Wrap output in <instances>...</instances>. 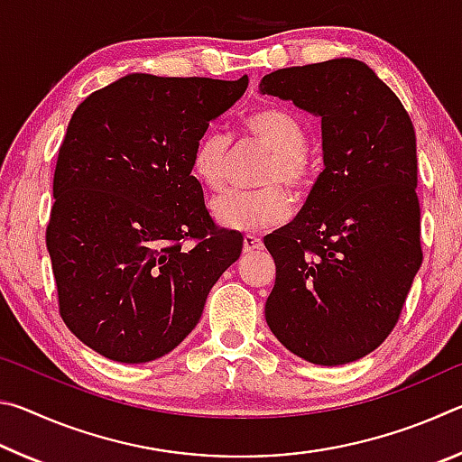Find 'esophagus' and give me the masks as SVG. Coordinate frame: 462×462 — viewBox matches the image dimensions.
Listing matches in <instances>:
<instances>
[{"instance_id": "34e87169", "label": "esophagus", "mask_w": 462, "mask_h": 462, "mask_svg": "<svg viewBox=\"0 0 462 462\" xmlns=\"http://www.w3.org/2000/svg\"><path fill=\"white\" fill-rule=\"evenodd\" d=\"M263 248V240L256 236V234H246L245 240H242V250L245 253H254V250H261Z\"/></svg>"}]
</instances>
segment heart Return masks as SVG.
<instances>
[{"label": "heart", "instance_id": "obj_1", "mask_svg": "<svg viewBox=\"0 0 462 462\" xmlns=\"http://www.w3.org/2000/svg\"><path fill=\"white\" fill-rule=\"evenodd\" d=\"M246 134L259 140L271 152L263 173V183L281 181L289 191L303 193L311 183V162L308 159V132L291 112L269 106L250 112L242 120ZM230 140L217 130L199 136L191 152V175L209 191L224 185V162ZM291 212L287 195L277 185L254 191H224L212 201L214 220L228 230L248 232L283 222Z\"/></svg>", "mask_w": 462, "mask_h": 462}]
</instances>
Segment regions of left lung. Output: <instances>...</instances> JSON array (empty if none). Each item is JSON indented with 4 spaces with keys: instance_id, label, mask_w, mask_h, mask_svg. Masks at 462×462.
<instances>
[{
    "instance_id": "obj_1",
    "label": "left lung",
    "mask_w": 462,
    "mask_h": 462,
    "mask_svg": "<svg viewBox=\"0 0 462 462\" xmlns=\"http://www.w3.org/2000/svg\"><path fill=\"white\" fill-rule=\"evenodd\" d=\"M259 91L319 118L324 156L295 220L263 240L275 259L264 318L303 361H358L393 330L421 264L416 132L356 59L279 69Z\"/></svg>"
}]
</instances>
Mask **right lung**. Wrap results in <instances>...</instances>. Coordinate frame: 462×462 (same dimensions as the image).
I'll return each mask as SVG.
<instances>
[{"label":"right lung","instance_id":"right-lung-1","mask_svg":"<svg viewBox=\"0 0 462 462\" xmlns=\"http://www.w3.org/2000/svg\"><path fill=\"white\" fill-rule=\"evenodd\" d=\"M246 88V75L132 73L71 116L46 248L67 328L109 361L148 363L177 348L238 261L245 238L214 226L191 152ZM185 237L199 245L183 249Z\"/></svg>","mask_w":462,"mask_h":462}]
</instances>
